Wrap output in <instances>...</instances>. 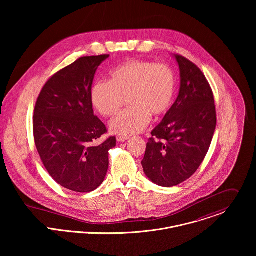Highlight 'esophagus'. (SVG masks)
<instances>
[{
	"label": "esophagus",
	"mask_w": 256,
	"mask_h": 256,
	"mask_svg": "<svg viewBox=\"0 0 256 256\" xmlns=\"http://www.w3.org/2000/svg\"><path fill=\"white\" fill-rule=\"evenodd\" d=\"M128 138H129V137H127V136H122V135H118V136L116 137V139H117L118 142H125V141L128 140Z\"/></svg>",
	"instance_id": "esophagus-1"
}]
</instances>
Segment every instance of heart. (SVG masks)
<instances>
[{"label":"heart","instance_id":"heart-1","mask_svg":"<svg viewBox=\"0 0 256 256\" xmlns=\"http://www.w3.org/2000/svg\"><path fill=\"white\" fill-rule=\"evenodd\" d=\"M176 74L166 64L128 60L110 74V82L98 80L90 90L94 108L104 117L115 116L127 100L129 108L110 123L115 134L128 136L143 131L150 115L158 118L172 104Z\"/></svg>","mask_w":256,"mask_h":256}]
</instances>
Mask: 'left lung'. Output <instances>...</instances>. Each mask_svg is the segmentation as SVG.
Wrapping results in <instances>:
<instances>
[{
	"mask_svg": "<svg viewBox=\"0 0 256 256\" xmlns=\"http://www.w3.org/2000/svg\"><path fill=\"white\" fill-rule=\"evenodd\" d=\"M180 94L150 132L142 166L148 178L172 187L191 178L204 160L217 124L212 88L202 71L182 55Z\"/></svg>",
	"mask_w": 256,
	"mask_h": 256,
	"instance_id": "1",
	"label": "left lung"
}]
</instances>
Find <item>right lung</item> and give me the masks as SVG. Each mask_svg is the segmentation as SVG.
Returning <instances> with one entry per match:
<instances>
[{"label": "right lung", "instance_id": "add662e5", "mask_svg": "<svg viewBox=\"0 0 256 256\" xmlns=\"http://www.w3.org/2000/svg\"><path fill=\"white\" fill-rule=\"evenodd\" d=\"M110 55L86 56L54 74L37 98L34 136L39 156L50 176L61 186L84 193L104 182L111 136L96 144L108 129L94 115L92 84L98 66Z\"/></svg>", "mask_w": 256, "mask_h": 256}]
</instances>
